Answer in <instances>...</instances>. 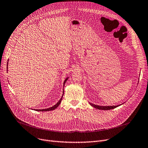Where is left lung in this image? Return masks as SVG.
Masks as SVG:
<instances>
[{"label": "left lung", "mask_w": 148, "mask_h": 148, "mask_svg": "<svg viewBox=\"0 0 148 148\" xmlns=\"http://www.w3.org/2000/svg\"><path fill=\"white\" fill-rule=\"evenodd\" d=\"M90 104L92 106V107H94L95 108L99 109V110H110V109H113L114 108H116V107H119L120 105L118 106H98L93 104L92 103H90Z\"/></svg>", "instance_id": "1"}]
</instances>
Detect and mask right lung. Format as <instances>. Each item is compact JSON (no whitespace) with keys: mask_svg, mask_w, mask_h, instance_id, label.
<instances>
[{"mask_svg":"<svg viewBox=\"0 0 148 148\" xmlns=\"http://www.w3.org/2000/svg\"><path fill=\"white\" fill-rule=\"evenodd\" d=\"M7 66H8V62H7ZM7 69H8V67H7ZM8 71V70H7ZM68 78H67L66 79H65V81H64V84H65V83H66V82L67 81V80L68 79ZM64 92V91H63ZM63 95H64V92H63ZM63 95H62V97H61V98L60 99V101H59L55 106H52V107H51V108H48V109H37V110H36V109H34V110H37V111H50V110H54V109H55L56 108H57L59 106H60V103H61V100H62V97H63Z\"/></svg>","mask_w":148,"mask_h":148,"instance_id":"right-lung-1","label":"right lung"}]
</instances>
